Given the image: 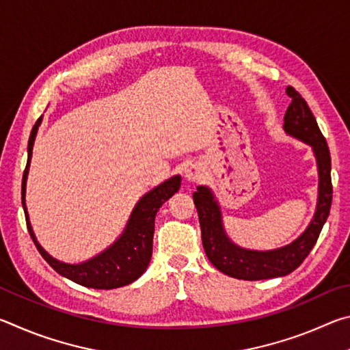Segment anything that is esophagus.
Masks as SVG:
<instances>
[{
  "mask_svg": "<svg viewBox=\"0 0 350 350\" xmlns=\"http://www.w3.org/2000/svg\"><path fill=\"white\" fill-rule=\"evenodd\" d=\"M204 168L200 165H191V167L187 168L185 171V177L188 182L191 183H198L204 179Z\"/></svg>",
  "mask_w": 350,
  "mask_h": 350,
  "instance_id": "obj_1",
  "label": "esophagus"
}]
</instances>
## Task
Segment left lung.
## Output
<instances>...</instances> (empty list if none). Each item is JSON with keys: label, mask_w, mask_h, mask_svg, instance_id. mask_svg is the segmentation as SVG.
I'll list each match as a JSON object with an SVG mask.
<instances>
[{"label": "left lung", "mask_w": 350, "mask_h": 350, "mask_svg": "<svg viewBox=\"0 0 350 350\" xmlns=\"http://www.w3.org/2000/svg\"><path fill=\"white\" fill-rule=\"evenodd\" d=\"M287 96L292 98L284 116V131L288 135L310 145L318 167V202L317 211L304 233L288 245L269 252L247 250L236 245L225 233L221 206L208 187H198L193 200L198 208L204 250L210 262L222 273L245 281L269 280L286 276L298 269L317 244L323 225L327 221L332 205L330 151L324 135L306 100L295 88L288 86Z\"/></svg>", "instance_id": "1"}]
</instances>
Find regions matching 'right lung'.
I'll return each instance as SVG.
<instances>
[{
    "mask_svg": "<svg viewBox=\"0 0 350 350\" xmlns=\"http://www.w3.org/2000/svg\"><path fill=\"white\" fill-rule=\"evenodd\" d=\"M43 116H41L37 123H35L29 137L27 144V163L25 174H23V185H21V202L25 208L27 230L31 233L35 247L38 248L41 256L46 259V262L54 269L57 273L68 278L80 286L91 287V288H117L128 286L134 282L137 278L144 275L148 264L151 260L152 254V236H154V219L162 204L173 196L174 193L179 191L180 188V176H173L171 179L165 180L161 185L152 188L150 193H146L144 198L135 204L131 216L128 219V224L123 233L120 234L114 244L109 245L97 256L85 260L80 264H66L52 258L43 247L38 244L35 238L32 225L29 222V215L26 208V180L29 167H31L33 142L37 137L38 126Z\"/></svg>",
    "mask_w": 350,
    "mask_h": 350,
    "instance_id": "right-lung-1",
    "label": "right lung"
}]
</instances>
